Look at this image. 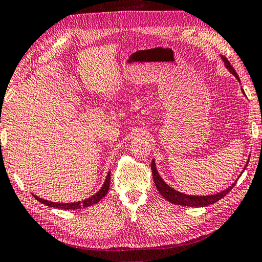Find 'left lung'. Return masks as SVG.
<instances>
[{
  "label": "left lung",
  "instance_id": "8db88e82",
  "mask_svg": "<svg viewBox=\"0 0 262 262\" xmlns=\"http://www.w3.org/2000/svg\"><path fill=\"white\" fill-rule=\"evenodd\" d=\"M220 58H222L225 67H226V69L229 71L230 74H233L235 76V78H236L239 81V78H238V76L236 74V71H235V69L233 68L232 64L229 63V61L223 55L220 56ZM242 92L244 93L243 90H242ZM249 160H250V159H249ZM249 160L247 162V165H245L243 171L245 170V168H247ZM151 169H152L153 181H155V184H156L159 193H160L161 195L170 203L178 204V206H184V207H195V208H198V207H207V206H210V204L216 203L217 201H219L220 199H223L225 195H226V194H228V192L235 186V184H236V182H235L229 187H227L226 189H224V191L219 192L217 194H212V195H188V194L176 191L175 188L170 187L165 181H163L161 176L159 175L158 170H157L155 159L152 160Z\"/></svg>",
  "mask_w": 262,
  "mask_h": 262
}]
</instances>
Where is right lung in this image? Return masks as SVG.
I'll use <instances>...</instances> for the list:
<instances>
[{
  "instance_id": "1",
  "label": "right lung",
  "mask_w": 262,
  "mask_h": 262,
  "mask_svg": "<svg viewBox=\"0 0 262 262\" xmlns=\"http://www.w3.org/2000/svg\"><path fill=\"white\" fill-rule=\"evenodd\" d=\"M109 187H110V171L107 172L105 182L103 183V185H102V187L99 189V191H97L94 195L86 198L85 200H83V201L71 202V203H60V202H52V201H48V200L40 199L39 196H36L35 194H34V196L36 200H37V201H39L40 203H43V204H45V206L51 207V208H58V209H63V210H77V209L91 207V206H93V204L99 202L101 199H103L106 195L107 191H109Z\"/></svg>"
}]
</instances>
